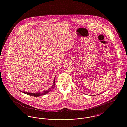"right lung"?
<instances>
[{"label":"right lung","mask_w":127,"mask_h":127,"mask_svg":"<svg viewBox=\"0 0 127 127\" xmlns=\"http://www.w3.org/2000/svg\"><path fill=\"white\" fill-rule=\"evenodd\" d=\"M55 77L54 78V80H53V83L52 85V86H51L50 88H49V89H48V90L47 91H44L42 92H36V93H32V92H25V91H20H20L24 93L25 94H26L28 95H30L31 96H32V97H39V96H43L44 95H45L46 94H47L49 92L51 91L52 90H53L54 89L55 86Z\"/></svg>","instance_id":"obj_1"}]
</instances>
